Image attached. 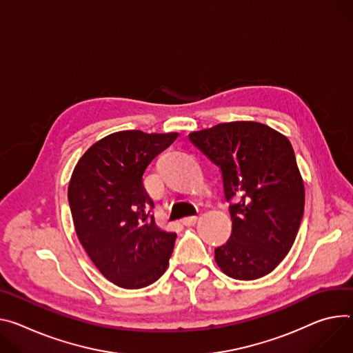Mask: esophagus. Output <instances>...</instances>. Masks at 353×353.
Returning <instances> with one entry per match:
<instances>
[{
  "label": "esophagus",
  "instance_id": "34e87169",
  "mask_svg": "<svg viewBox=\"0 0 353 353\" xmlns=\"http://www.w3.org/2000/svg\"><path fill=\"white\" fill-rule=\"evenodd\" d=\"M197 219H199V216L193 215V216H185V218H183V219H181V222H183V225H185V227H191V225H194V223L197 222Z\"/></svg>",
  "mask_w": 353,
  "mask_h": 353
}]
</instances>
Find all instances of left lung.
I'll return each mask as SVG.
<instances>
[{
    "label": "left lung",
    "mask_w": 353,
    "mask_h": 353,
    "mask_svg": "<svg viewBox=\"0 0 353 353\" xmlns=\"http://www.w3.org/2000/svg\"><path fill=\"white\" fill-rule=\"evenodd\" d=\"M188 139L221 169L231 203L232 234L215 249L216 265L236 280L269 274L292 249L304 214V183L290 141L250 121L218 123Z\"/></svg>",
    "instance_id": "left-lung-1"
}]
</instances>
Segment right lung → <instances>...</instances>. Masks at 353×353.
I'll list each match as a JSON object with an SVG mask.
<instances>
[{"instance_id": "1", "label": "right lung", "mask_w": 353, "mask_h": 353, "mask_svg": "<svg viewBox=\"0 0 353 353\" xmlns=\"http://www.w3.org/2000/svg\"><path fill=\"white\" fill-rule=\"evenodd\" d=\"M177 137L115 132L95 142L73 170L68 197L77 236L103 276L119 287H146L168 269L177 235L156 225L142 177Z\"/></svg>"}]
</instances>
